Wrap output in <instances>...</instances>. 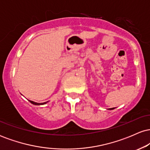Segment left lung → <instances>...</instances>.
Wrapping results in <instances>:
<instances>
[{
	"mask_svg": "<svg viewBox=\"0 0 150 150\" xmlns=\"http://www.w3.org/2000/svg\"><path fill=\"white\" fill-rule=\"evenodd\" d=\"M111 109H113V108H110V110H111Z\"/></svg>",
	"mask_w": 150,
	"mask_h": 150,
	"instance_id": "8db88e82",
	"label": "left lung"
}]
</instances>
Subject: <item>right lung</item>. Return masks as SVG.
<instances>
[{
	"mask_svg": "<svg viewBox=\"0 0 150 150\" xmlns=\"http://www.w3.org/2000/svg\"><path fill=\"white\" fill-rule=\"evenodd\" d=\"M29 101H30V103H32V104L34 105H43V104H46V103L48 102V101H46V102H44V103H37V102H34L33 101H31V100H29Z\"/></svg>",
	"mask_w": 150,
	"mask_h": 150,
	"instance_id": "1",
	"label": "right lung"
}]
</instances>
